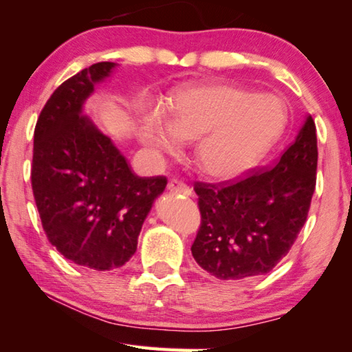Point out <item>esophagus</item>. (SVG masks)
Here are the masks:
<instances>
[{"label":"esophagus","mask_w":352,"mask_h":352,"mask_svg":"<svg viewBox=\"0 0 352 352\" xmlns=\"http://www.w3.org/2000/svg\"><path fill=\"white\" fill-rule=\"evenodd\" d=\"M168 190L175 195H186V197H190V195H192V188L177 179H171L168 182Z\"/></svg>","instance_id":"obj_1"}]
</instances>
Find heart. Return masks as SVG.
Returning <instances> with one entry per match:
<instances>
[{"instance_id":"heart-1","label":"heart","mask_w":352,"mask_h":352,"mask_svg":"<svg viewBox=\"0 0 352 352\" xmlns=\"http://www.w3.org/2000/svg\"><path fill=\"white\" fill-rule=\"evenodd\" d=\"M165 117L143 118L140 142L155 154H170L182 138L195 140V162L214 179H232L256 166L287 126V109L279 98L230 84L179 91L166 104Z\"/></svg>"}]
</instances>
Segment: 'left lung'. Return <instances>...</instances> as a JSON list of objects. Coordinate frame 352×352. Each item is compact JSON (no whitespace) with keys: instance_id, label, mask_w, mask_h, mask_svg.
<instances>
[{"instance_id":"1","label":"left lung","mask_w":352,"mask_h":352,"mask_svg":"<svg viewBox=\"0 0 352 352\" xmlns=\"http://www.w3.org/2000/svg\"><path fill=\"white\" fill-rule=\"evenodd\" d=\"M316 128L309 117L273 168L234 184H195L201 226L192 254L221 280L267 274L307 220L316 182Z\"/></svg>"}]
</instances>
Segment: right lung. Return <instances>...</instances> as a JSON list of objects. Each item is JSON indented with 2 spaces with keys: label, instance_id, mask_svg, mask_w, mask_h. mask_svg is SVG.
I'll return each instance as SVG.
<instances>
[{
  "label": "right lung",
  "instance_id": "1",
  "mask_svg": "<svg viewBox=\"0 0 352 352\" xmlns=\"http://www.w3.org/2000/svg\"><path fill=\"white\" fill-rule=\"evenodd\" d=\"M117 63L98 62L67 79L34 131L32 192L50 243L85 268L111 272L134 256L142 224L164 192V176L132 173L112 138L82 112Z\"/></svg>",
  "mask_w": 352,
  "mask_h": 352
}]
</instances>
